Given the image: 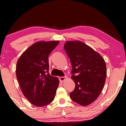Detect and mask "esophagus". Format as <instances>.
Masks as SVG:
<instances>
[{
	"instance_id": "obj_1",
	"label": "esophagus",
	"mask_w": 126,
	"mask_h": 126,
	"mask_svg": "<svg viewBox=\"0 0 126 126\" xmlns=\"http://www.w3.org/2000/svg\"><path fill=\"white\" fill-rule=\"evenodd\" d=\"M66 78H67V77H66V76L60 77L59 78V80L61 81V82H63V81Z\"/></svg>"
}]
</instances>
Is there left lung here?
Returning a JSON list of instances; mask_svg holds the SVG:
<instances>
[{
  "instance_id": "left-lung-1",
  "label": "left lung",
  "mask_w": 126,
  "mask_h": 126,
  "mask_svg": "<svg viewBox=\"0 0 126 126\" xmlns=\"http://www.w3.org/2000/svg\"><path fill=\"white\" fill-rule=\"evenodd\" d=\"M64 48L71 61V78L76 84L70 97L80 105L88 106L103 88L107 76L105 62L99 53L82 42H67Z\"/></svg>"
}]
</instances>
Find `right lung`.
I'll list each match as a JSON object with an SVG mask.
<instances>
[{
	"label": "right lung",
	"instance_id": "add662e5",
	"mask_svg": "<svg viewBox=\"0 0 126 126\" xmlns=\"http://www.w3.org/2000/svg\"><path fill=\"white\" fill-rule=\"evenodd\" d=\"M58 43V41L37 42L17 62L16 75L21 90L35 106L48 105L54 99L59 80L49 74L48 56Z\"/></svg>",
	"mask_w": 126,
	"mask_h": 126
}]
</instances>
